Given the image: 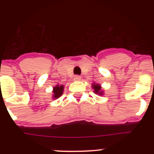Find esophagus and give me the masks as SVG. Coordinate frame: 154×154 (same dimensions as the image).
I'll return each mask as SVG.
<instances>
[{
  "instance_id": "1",
  "label": "esophagus",
  "mask_w": 154,
  "mask_h": 154,
  "mask_svg": "<svg viewBox=\"0 0 154 154\" xmlns=\"http://www.w3.org/2000/svg\"><path fill=\"white\" fill-rule=\"evenodd\" d=\"M74 80H81V77L80 75H75L74 77Z\"/></svg>"
}]
</instances>
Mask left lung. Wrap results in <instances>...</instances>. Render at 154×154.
<instances>
[{"label":"left lung","instance_id":"1","mask_svg":"<svg viewBox=\"0 0 154 154\" xmlns=\"http://www.w3.org/2000/svg\"><path fill=\"white\" fill-rule=\"evenodd\" d=\"M92 88L94 89V92L96 93V94H100V95H102V91H100V89H101V87L100 86V85L98 84H93V86Z\"/></svg>","mask_w":154,"mask_h":154}]
</instances>
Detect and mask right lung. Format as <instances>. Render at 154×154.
<instances>
[{
	"mask_svg": "<svg viewBox=\"0 0 154 154\" xmlns=\"http://www.w3.org/2000/svg\"><path fill=\"white\" fill-rule=\"evenodd\" d=\"M63 88H64V87H63V85H61L60 86H59V85H57V86L54 87V91H53V92H54V98H58L59 97H60V96L63 94Z\"/></svg>",
	"mask_w": 154,
	"mask_h": 154,
	"instance_id": "1",
	"label": "right lung"
}]
</instances>
